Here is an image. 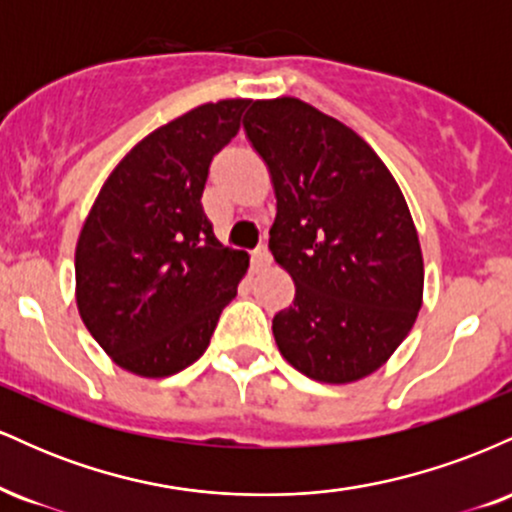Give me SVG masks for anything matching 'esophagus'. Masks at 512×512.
Masks as SVG:
<instances>
[{
    "label": "esophagus",
    "instance_id": "esophagus-1",
    "mask_svg": "<svg viewBox=\"0 0 512 512\" xmlns=\"http://www.w3.org/2000/svg\"><path fill=\"white\" fill-rule=\"evenodd\" d=\"M269 262H272V255H269V250L264 248V245H260V248H257L255 252H252V264H255L257 269L267 267Z\"/></svg>",
    "mask_w": 512,
    "mask_h": 512
}]
</instances>
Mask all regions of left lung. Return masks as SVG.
<instances>
[{"label":"left lung","instance_id":"left-lung-1","mask_svg":"<svg viewBox=\"0 0 512 512\" xmlns=\"http://www.w3.org/2000/svg\"><path fill=\"white\" fill-rule=\"evenodd\" d=\"M243 127L272 175L269 250L296 284L272 320L276 346L320 383L366 378L395 354L424 296L402 190L354 129L298 98L252 101Z\"/></svg>","mask_w":512,"mask_h":512}]
</instances>
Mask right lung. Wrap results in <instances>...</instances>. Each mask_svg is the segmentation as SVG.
<instances>
[{
    "label": "right lung",
    "mask_w": 512,
    "mask_h": 512,
    "mask_svg": "<svg viewBox=\"0 0 512 512\" xmlns=\"http://www.w3.org/2000/svg\"><path fill=\"white\" fill-rule=\"evenodd\" d=\"M250 101L207 103L154 129L117 163L76 243V305L120 368L166 378L207 351L248 272L202 209L214 156Z\"/></svg>",
    "instance_id": "obj_1"
}]
</instances>
